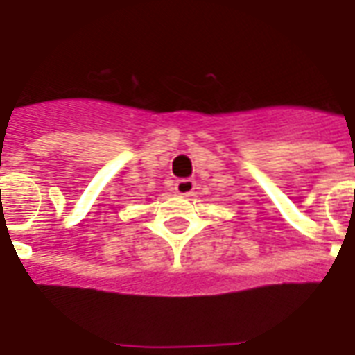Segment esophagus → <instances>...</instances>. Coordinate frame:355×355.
<instances>
[{"mask_svg":"<svg viewBox=\"0 0 355 355\" xmlns=\"http://www.w3.org/2000/svg\"><path fill=\"white\" fill-rule=\"evenodd\" d=\"M175 191H177L178 195H191L195 191V180H191V178L177 180V184H175Z\"/></svg>","mask_w":355,"mask_h":355,"instance_id":"esophagus-1","label":"esophagus"}]
</instances>
